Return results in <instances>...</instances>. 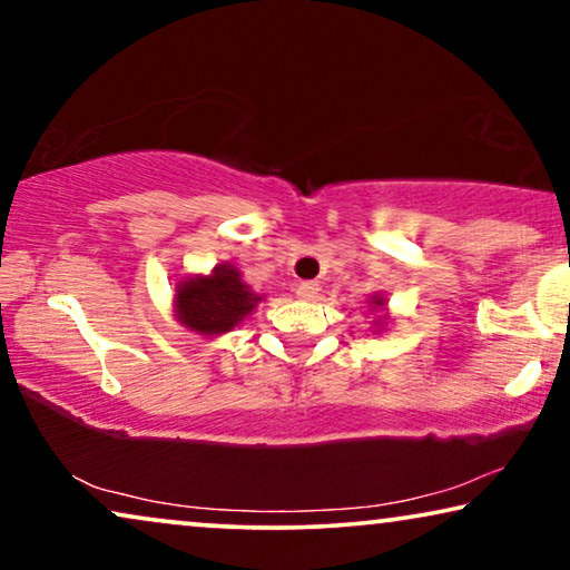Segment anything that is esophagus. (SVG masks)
<instances>
[{
	"label": "esophagus",
	"mask_w": 570,
	"mask_h": 570,
	"mask_svg": "<svg viewBox=\"0 0 570 570\" xmlns=\"http://www.w3.org/2000/svg\"><path fill=\"white\" fill-rule=\"evenodd\" d=\"M318 283H301L298 287H295V293H298L301 301H316L318 298Z\"/></svg>",
	"instance_id": "esophagus-1"
}]
</instances>
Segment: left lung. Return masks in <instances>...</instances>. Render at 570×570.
<instances>
[{"instance_id":"1","label":"left lung","mask_w":570,"mask_h":570,"mask_svg":"<svg viewBox=\"0 0 570 570\" xmlns=\"http://www.w3.org/2000/svg\"><path fill=\"white\" fill-rule=\"evenodd\" d=\"M368 311L371 314H376V318H373V330H376V334L381 332V330H386V324H389V314H386V298L381 293H373L368 301Z\"/></svg>"}]
</instances>
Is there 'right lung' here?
I'll return each instance as SVG.
<instances>
[{
  "instance_id": "1",
  "label": "right lung",
  "mask_w": 570,
  "mask_h": 570,
  "mask_svg": "<svg viewBox=\"0 0 570 570\" xmlns=\"http://www.w3.org/2000/svg\"><path fill=\"white\" fill-rule=\"evenodd\" d=\"M264 301L254 293L238 267L223 262L207 275H186L174 287V318L186 332L215 340L244 324L246 316Z\"/></svg>"
}]
</instances>
